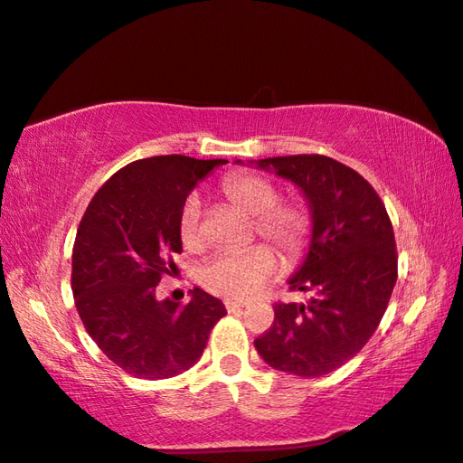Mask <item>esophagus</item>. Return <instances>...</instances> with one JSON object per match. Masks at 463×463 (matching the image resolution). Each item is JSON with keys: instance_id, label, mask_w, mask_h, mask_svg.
Segmentation results:
<instances>
[{"instance_id": "1", "label": "esophagus", "mask_w": 463, "mask_h": 463, "mask_svg": "<svg viewBox=\"0 0 463 463\" xmlns=\"http://www.w3.org/2000/svg\"><path fill=\"white\" fill-rule=\"evenodd\" d=\"M243 307L245 305L238 301H225V309H228V313H241Z\"/></svg>"}]
</instances>
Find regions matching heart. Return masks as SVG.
Returning <instances> with one entry per match:
<instances>
[{
    "label": "heart",
    "mask_w": 463,
    "mask_h": 463,
    "mask_svg": "<svg viewBox=\"0 0 463 463\" xmlns=\"http://www.w3.org/2000/svg\"><path fill=\"white\" fill-rule=\"evenodd\" d=\"M220 190L233 205L248 215H253L255 233L273 243L285 258L295 260L309 248L315 228L309 205L299 200L279 202L281 192L275 184L251 172H235L223 178ZM202 208L198 196L184 202L178 218L180 240L188 250H200L202 238ZM279 271L277 255L265 245H253L241 253L215 255L202 269V285L205 289L243 301L260 293Z\"/></svg>",
    "instance_id": "heart-1"
}]
</instances>
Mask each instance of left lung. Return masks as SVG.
Instances as JSON below:
<instances>
[{"label": "left lung", "instance_id": "1", "mask_svg": "<svg viewBox=\"0 0 463 463\" xmlns=\"http://www.w3.org/2000/svg\"><path fill=\"white\" fill-rule=\"evenodd\" d=\"M258 166L301 188L315 228L289 279L293 291H311V301L275 303L273 325L253 345L275 371L323 376L351 361L383 321L398 277L392 223L371 184L323 154L265 158Z\"/></svg>", "mask_w": 463, "mask_h": 463}]
</instances>
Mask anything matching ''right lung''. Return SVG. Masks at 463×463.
I'll list each match as a JSON object with an SVG mask.
<instances>
[{
  "label": "right lung",
  "mask_w": 463,
  "mask_h": 463,
  "mask_svg": "<svg viewBox=\"0 0 463 463\" xmlns=\"http://www.w3.org/2000/svg\"><path fill=\"white\" fill-rule=\"evenodd\" d=\"M228 160L182 154L127 164L102 184L79 223L73 245L75 307L109 361L137 378H170L198 363L220 299L200 287L178 305L156 301L162 275L182 253L178 218L192 188Z\"/></svg>",
  "instance_id": "obj_1"
}]
</instances>
